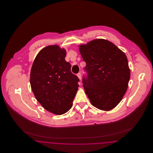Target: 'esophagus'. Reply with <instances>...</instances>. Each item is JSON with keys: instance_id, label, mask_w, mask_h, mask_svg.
Instances as JSON below:
<instances>
[{"instance_id": "obj_1", "label": "esophagus", "mask_w": 153, "mask_h": 153, "mask_svg": "<svg viewBox=\"0 0 153 153\" xmlns=\"http://www.w3.org/2000/svg\"><path fill=\"white\" fill-rule=\"evenodd\" d=\"M77 76L78 78L81 80V73H77Z\"/></svg>"}]
</instances>
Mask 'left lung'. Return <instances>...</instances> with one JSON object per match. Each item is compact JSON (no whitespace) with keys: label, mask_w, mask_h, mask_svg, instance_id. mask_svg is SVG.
<instances>
[{"label":"left lung","mask_w":153,"mask_h":153,"mask_svg":"<svg viewBox=\"0 0 153 153\" xmlns=\"http://www.w3.org/2000/svg\"><path fill=\"white\" fill-rule=\"evenodd\" d=\"M86 63L83 87L93 106L103 111L114 108L128 88L130 70L127 58L115 45L96 39L79 46Z\"/></svg>","instance_id":"left-lung-1"}]
</instances>
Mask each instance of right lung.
Returning a JSON list of instances; mask_svg holds the SVG:
<instances>
[{
  "label": "right lung",
  "mask_w": 153,
  "mask_h": 153,
  "mask_svg": "<svg viewBox=\"0 0 153 153\" xmlns=\"http://www.w3.org/2000/svg\"><path fill=\"white\" fill-rule=\"evenodd\" d=\"M66 53L58 45L45 47L36 55L30 72V85L37 101L59 115L72 108L80 81L71 72Z\"/></svg>",
  "instance_id": "right-lung-1"
}]
</instances>
